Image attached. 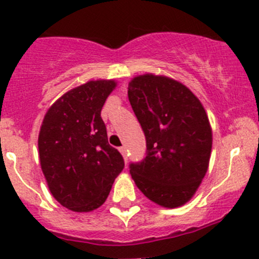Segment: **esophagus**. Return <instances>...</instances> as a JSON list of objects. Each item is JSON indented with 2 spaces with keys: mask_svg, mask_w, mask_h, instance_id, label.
<instances>
[{
  "mask_svg": "<svg viewBox=\"0 0 259 259\" xmlns=\"http://www.w3.org/2000/svg\"><path fill=\"white\" fill-rule=\"evenodd\" d=\"M119 150H120V153H121V154H122V157H124L125 162H127V152H126V148L121 147V148H119Z\"/></svg>",
  "mask_w": 259,
  "mask_h": 259,
  "instance_id": "34e87169",
  "label": "esophagus"
}]
</instances>
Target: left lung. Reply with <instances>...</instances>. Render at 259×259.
Listing matches in <instances>:
<instances>
[{"mask_svg":"<svg viewBox=\"0 0 259 259\" xmlns=\"http://www.w3.org/2000/svg\"><path fill=\"white\" fill-rule=\"evenodd\" d=\"M144 132V159L130 163L135 185L163 207H178L195 195L207 172L212 132L206 111L190 90L164 76H138L127 89Z\"/></svg>","mask_w":259,"mask_h":259,"instance_id":"obj_1","label":"left lung"}]
</instances>
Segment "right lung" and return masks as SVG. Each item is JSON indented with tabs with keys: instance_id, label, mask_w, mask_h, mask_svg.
<instances>
[{
	"instance_id": "1",
	"label": "right lung",
	"mask_w": 259,
	"mask_h": 259,
	"mask_svg": "<svg viewBox=\"0 0 259 259\" xmlns=\"http://www.w3.org/2000/svg\"><path fill=\"white\" fill-rule=\"evenodd\" d=\"M115 87V81L87 82L58 99L42 120L37 139L42 173L54 199L73 211L101 206L124 169L101 117Z\"/></svg>"
}]
</instances>
